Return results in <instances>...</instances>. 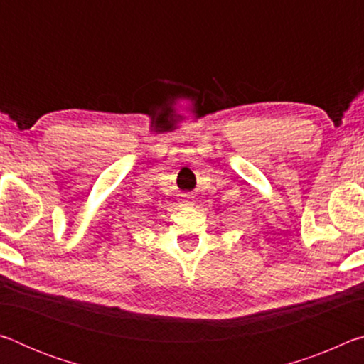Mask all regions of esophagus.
Segmentation results:
<instances>
[{"label":"esophagus","mask_w":364,"mask_h":364,"mask_svg":"<svg viewBox=\"0 0 364 364\" xmlns=\"http://www.w3.org/2000/svg\"><path fill=\"white\" fill-rule=\"evenodd\" d=\"M181 202L184 205H193V199H191V197H188V196H184L183 199H181Z\"/></svg>","instance_id":"esophagus-1"}]
</instances>
